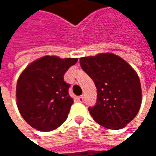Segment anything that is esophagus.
I'll return each instance as SVG.
<instances>
[{"label":"esophagus","mask_w":156,"mask_h":156,"mask_svg":"<svg viewBox=\"0 0 156 156\" xmlns=\"http://www.w3.org/2000/svg\"><path fill=\"white\" fill-rule=\"evenodd\" d=\"M83 100H84V97H83V96H80V97H78V102H83Z\"/></svg>","instance_id":"34e87169"}]
</instances>
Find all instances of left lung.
Here are the masks:
<instances>
[{
  "label": "left lung",
  "mask_w": 156,
  "mask_h": 156,
  "mask_svg": "<svg viewBox=\"0 0 156 156\" xmlns=\"http://www.w3.org/2000/svg\"><path fill=\"white\" fill-rule=\"evenodd\" d=\"M79 62L97 87V103L88 108L91 116L108 129L126 126L141 107L142 90L136 72L123 58L112 53L84 57Z\"/></svg>",
  "instance_id": "1"
}]
</instances>
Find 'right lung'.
<instances>
[{
    "mask_svg": "<svg viewBox=\"0 0 156 156\" xmlns=\"http://www.w3.org/2000/svg\"><path fill=\"white\" fill-rule=\"evenodd\" d=\"M77 61L78 58L45 56L20 74L16 87L17 107L30 126L47 132L65 122L73 98L69 94L70 85L64 81V74Z\"/></svg>",
    "mask_w": 156,
    "mask_h": 156,
    "instance_id": "add662e5",
    "label": "right lung"
}]
</instances>
